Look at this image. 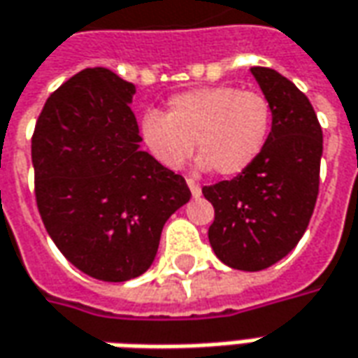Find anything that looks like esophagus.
<instances>
[{"label":"esophagus","instance_id":"esophagus-1","mask_svg":"<svg viewBox=\"0 0 358 358\" xmlns=\"http://www.w3.org/2000/svg\"><path fill=\"white\" fill-rule=\"evenodd\" d=\"M186 182H188V188H189V192H192V196H194V198H198L199 194H201V188H199L198 182H196V180H192V178H188Z\"/></svg>","mask_w":358,"mask_h":358}]
</instances>
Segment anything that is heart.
<instances>
[{"mask_svg":"<svg viewBox=\"0 0 358 358\" xmlns=\"http://www.w3.org/2000/svg\"><path fill=\"white\" fill-rule=\"evenodd\" d=\"M271 125L272 106L264 94L211 86L172 96L166 113L147 109L141 137L164 169H182L196 141L199 169L237 176L261 157Z\"/></svg>","mask_w":358,"mask_h":358,"instance_id":"obj_1","label":"heart"}]
</instances>
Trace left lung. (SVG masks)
Here are the masks:
<instances>
[{
    "instance_id": "1",
    "label": "left lung",
    "mask_w": 358,
    "mask_h": 358,
    "mask_svg": "<svg viewBox=\"0 0 358 358\" xmlns=\"http://www.w3.org/2000/svg\"><path fill=\"white\" fill-rule=\"evenodd\" d=\"M272 106L261 157L233 180L201 192L215 210L211 249L221 262L264 271L290 252L312 220L320 192L323 133L310 99L272 68H250Z\"/></svg>"
}]
</instances>
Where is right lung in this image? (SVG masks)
I'll use <instances>...</instances> for the list:
<instances>
[{
	"instance_id": "add662e5",
	"label": "right lung",
	"mask_w": 358,
	"mask_h": 358,
	"mask_svg": "<svg viewBox=\"0 0 358 358\" xmlns=\"http://www.w3.org/2000/svg\"><path fill=\"white\" fill-rule=\"evenodd\" d=\"M133 96L135 86L108 68H86L50 94L31 141L50 239L103 282L147 272L164 223L192 196L186 180L141 148Z\"/></svg>"
}]
</instances>
